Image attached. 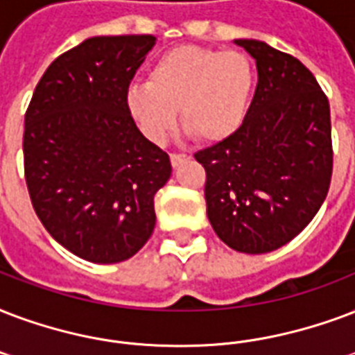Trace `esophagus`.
<instances>
[{
    "label": "esophagus",
    "mask_w": 355,
    "mask_h": 355,
    "mask_svg": "<svg viewBox=\"0 0 355 355\" xmlns=\"http://www.w3.org/2000/svg\"><path fill=\"white\" fill-rule=\"evenodd\" d=\"M189 156L188 154H178V153H173L171 154V164L173 167H178L180 164H184V162H188Z\"/></svg>",
    "instance_id": "esophagus-1"
}]
</instances>
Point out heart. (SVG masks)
<instances>
[{"label": "heart", "mask_w": 355, "mask_h": 355, "mask_svg": "<svg viewBox=\"0 0 355 355\" xmlns=\"http://www.w3.org/2000/svg\"><path fill=\"white\" fill-rule=\"evenodd\" d=\"M255 87V67L248 53L182 44L162 53L147 83L128 89L132 117L148 139L164 143L177 124L199 141H225L242 128Z\"/></svg>", "instance_id": "heart-1"}]
</instances>
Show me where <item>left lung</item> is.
<instances>
[{
	"instance_id": "8db88e82",
	"label": "left lung",
	"mask_w": 355,
	"mask_h": 355,
	"mask_svg": "<svg viewBox=\"0 0 355 355\" xmlns=\"http://www.w3.org/2000/svg\"><path fill=\"white\" fill-rule=\"evenodd\" d=\"M259 83L242 128L196 153L210 225L240 253H268L309 225L328 196L334 148L328 96L302 61L238 39Z\"/></svg>"
}]
</instances>
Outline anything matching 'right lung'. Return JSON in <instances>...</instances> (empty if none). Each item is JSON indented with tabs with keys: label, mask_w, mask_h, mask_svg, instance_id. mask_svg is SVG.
<instances>
[{
	"label": "right lung",
	"mask_w": 355,
	"mask_h": 355,
	"mask_svg": "<svg viewBox=\"0 0 355 355\" xmlns=\"http://www.w3.org/2000/svg\"><path fill=\"white\" fill-rule=\"evenodd\" d=\"M153 35L93 37L46 69L26 112L24 173L46 231L80 259L134 257L154 231L169 154L137 130L130 81Z\"/></svg>",
	"instance_id": "right-lung-1"
}]
</instances>
